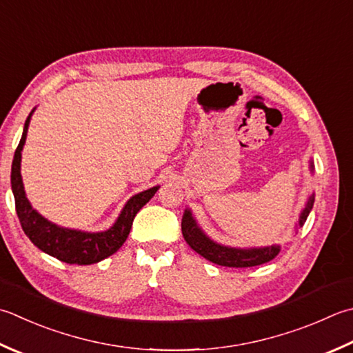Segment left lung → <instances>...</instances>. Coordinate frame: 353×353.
<instances>
[{
	"instance_id": "1",
	"label": "left lung",
	"mask_w": 353,
	"mask_h": 353,
	"mask_svg": "<svg viewBox=\"0 0 353 353\" xmlns=\"http://www.w3.org/2000/svg\"><path fill=\"white\" fill-rule=\"evenodd\" d=\"M310 171H314V165L310 162ZM314 206V194L307 199L305 210L301 211L299 219V226H303L306 222L310 210ZM182 234L186 243L191 246L197 254L202 255L206 260L212 263L228 268H251L257 265H263L266 261H271L280 252L279 245L266 246V248H248V250H240V248H231L219 245L212 241L206 234L200 230L196 219L192 217L190 210H185L182 217Z\"/></svg>"
}]
</instances>
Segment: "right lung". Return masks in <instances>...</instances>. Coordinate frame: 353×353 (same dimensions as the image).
<instances>
[{"label":"right lung","instance_id":"1","mask_svg":"<svg viewBox=\"0 0 353 353\" xmlns=\"http://www.w3.org/2000/svg\"><path fill=\"white\" fill-rule=\"evenodd\" d=\"M32 114L33 110L26 119L23 136H21L15 156H13L10 174L12 191L13 197H15V208L21 228H23L26 236L30 239L34 246H38L41 251L52 255V257L64 261V263H98V261L114 254L123 245V241L128 237L136 214L156 194L159 186H153V188L142 191L139 194L131 197L125 206H123L114 225L107 231L82 232L48 222L47 219L37 212V210L32 208L30 202L26 197L23 179H21V151H23L24 147L27 128H29Z\"/></svg>","mask_w":353,"mask_h":353}]
</instances>
